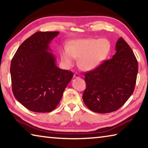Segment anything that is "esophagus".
Here are the masks:
<instances>
[{
	"label": "esophagus",
	"instance_id": "esophagus-1",
	"mask_svg": "<svg viewBox=\"0 0 148 148\" xmlns=\"http://www.w3.org/2000/svg\"><path fill=\"white\" fill-rule=\"evenodd\" d=\"M74 77L75 78H79V77H80V75L77 73H75L74 74Z\"/></svg>",
	"mask_w": 148,
	"mask_h": 148
}]
</instances>
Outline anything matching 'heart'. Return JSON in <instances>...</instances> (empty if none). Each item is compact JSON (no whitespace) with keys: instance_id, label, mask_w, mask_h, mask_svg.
<instances>
[{"instance_id":"b5f03b06","label":"heart","mask_w":148,"mask_h":148,"mask_svg":"<svg viewBox=\"0 0 148 148\" xmlns=\"http://www.w3.org/2000/svg\"><path fill=\"white\" fill-rule=\"evenodd\" d=\"M111 45L107 39L87 38L75 40L69 47L62 50L61 57L66 66L79 59V64L86 71L94 70L101 65L108 56Z\"/></svg>"}]
</instances>
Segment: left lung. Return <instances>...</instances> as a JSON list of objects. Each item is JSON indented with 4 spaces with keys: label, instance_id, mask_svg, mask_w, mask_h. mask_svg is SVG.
<instances>
[{
    "label": "left lung",
    "instance_id": "8db88e82",
    "mask_svg": "<svg viewBox=\"0 0 148 148\" xmlns=\"http://www.w3.org/2000/svg\"><path fill=\"white\" fill-rule=\"evenodd\" d=\"M116 53L95 69L85 74L86 88L82 98L91 111L100 114L120 108L133 93L138 70L136 57L121 37Z\"/></svg>",
    "mask_w": 148,
    "mask_h": 148
}]
</instances>
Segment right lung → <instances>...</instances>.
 <instances>
[{
  "mask_svg": "<svg viewBox=\"0 0 148 148\" xmlns=\"http://www.w3.org/2000/svg\"><path fill=\"white\" fill-rule=\"evenodd\" d=\"M59 32H36L22 43L10 65L12 91L23 106L46 113L59 103L72 72L56 66L49 44Z\"/></svg>",
  "mask_w": 148,
  "mask_h": 148,
  "instance_id": "add662e5",
  "label": "right lung"
}]
</instances>
